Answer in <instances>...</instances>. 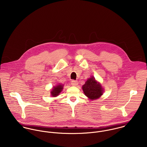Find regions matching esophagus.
I'll list each match as a JSON object with an SVG mask.
<instances>
[{
	"label": "esophagus",
	"mask_w": 147,
	"mask_h": 147,
	"mask_svg": "<svg viewBox=\"0 0 147 147\" xmlns=\"http://www.w3.org/2000/svg\"><path fill=\"white\" fill-rule=\"evenodd\" d=\"M71 84L73 86H77L78 85V82L76 80H72L71 82Z\"/></svg>",
	"instance_id": "1"
}]
</instances>
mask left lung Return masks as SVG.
<instances>
[{
  "mask_svg": "<svg viewBox=\"0 0 147 147\" xmlns=\"http://www.w3.org/2000/svg\"><path fill=\"white\" fill-rule=\"evenodd\" d=\"M84 94L90 100H94L100 98L104 92V89L94 77L89 78L82 86Z\"/></svg>",
  "mask_w": 147,
  "mask_h": 147,
  "instance_id": "8db88e82",
  "label": "left lung"
}]
</instances>
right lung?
<instances>
[{"instance_id":"right-lung-1","label":"right lung","mask_w":147,"mask_h":147,"mask_svg":"<svg viewBox=\"0 0 147 147\" xmlns=\"http://www.w3.org/2000/svg\"><path fill=\"white\" fill-rule=\"evenodd\" d=\"M63 88V85L62 84H58V85L54 86L51 91V94L52 97H56L59 94Z\"/></svg>"}]
</instances>
